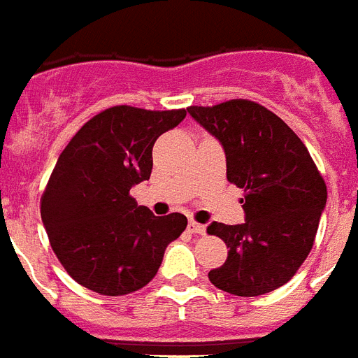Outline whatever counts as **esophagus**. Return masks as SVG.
<instances>
[{
    "instance_id": "esophagus-1",
    "label": "esophagus",
    "mask_w": 358,
    "mask_h": 358,
    "mask_svg": "<svg viewBox=\"0 0 358 358\" xmlns=\"http://www.w3.org/2000/svg\"><path fill=\"white\" fill-rule=\"evenodd\" d=\"M187 228H189V231H191V234H199V235L206 234V226L199 224V222H194V220H189Z\"/></svg>"
}]
</instances>
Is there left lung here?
Segmentation results:
<instances>
[{
	"instance_id": "obj_1",
	"label": "left lung",
	"mask_w": 358,
	"mask_h": 358,
	"mask_svg": "<svg viewBox=\"0 0 358 358\" xmlns=\"http://www.w3.org/2000/svg\"><path fill=\"white\" fill-rule=\"evenodd\" d=\"M187 112L222 145L226 176L245 189V222L208 226L229 248L209 281L246 298L280 289L313 248L327 202L324 178L301 139L261 104L235 99Z\"/></svg>"
}]
</instances>
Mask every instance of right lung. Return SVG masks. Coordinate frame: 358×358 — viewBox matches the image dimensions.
<instances>
[{"mask_svg":"<svg viewBox=\"0 0 358 358\" xmlns=\"http://www.w3.org/2000/svg\"><path fill=\"white\" fill-rule=\"evenodd\" d=\"M184 117L185 110L113 106L58 156L40 211L51 248L78 285L104 296L143 289L185 229L182 213L156 217L130 196L150 178L154 141Z\"/></svg>","mask_w":358,"mask_h":358,"instance_id":"obj_1","label":"right lung"}]
</instances>
